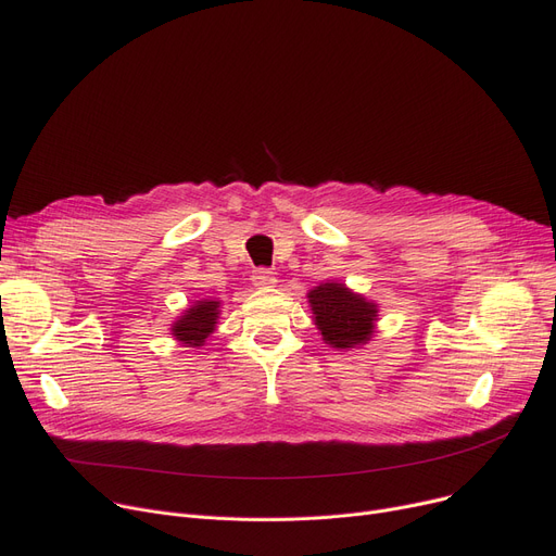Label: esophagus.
Masks as SVG:
<instances>
[{"instance_id": "1", "label": "esophagus", "mask_w": 556, "mask_h": 556, "mask_svg": "<svg viewBox=\"0 0 556 556\" xmlns=\"http://www.w3.org/2000/svg\"><path fill=\"white\" fill-rule=\"evenodd\" d=\"M252 283L254 286H270L275 283V273L270 268H254L252 270Z\"/></svg>"}]
</instances>
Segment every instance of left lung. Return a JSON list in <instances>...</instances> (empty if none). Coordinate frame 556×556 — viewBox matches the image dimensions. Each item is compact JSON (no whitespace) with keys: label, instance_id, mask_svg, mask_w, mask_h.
Listing matches in <instances>:
<instances>
[{"label":"left lung","instance_id":"8db88e82","mask_svg":"<svg viewBox=\"0 0 556 556\" xmlns=\"http://www.w3.org/2000/svg\"><path fill=\"white\" fill-rule=\"evenodd\" d=\"M315 325L327 344L346 349L369 340L374 333L376 306L365 298L349 293L344 283H323L308 293Z\"/></svg>","mask_w":556,"mask_h":556}]
</instances>
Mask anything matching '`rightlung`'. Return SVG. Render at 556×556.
Here are the masks:
<instances>
[{
    "label": "right lung",
    "mask_w": 556,
    "mask_h": 556,
    "mask_svg": "<svg viewBox=\"0 0 556 556\" xmlns=\"http://www.w3.org/2000/svg\"><path fill=\"white\" fill-rule=\"evenodd\" d=\"M216 317H218V302H198L193 308H189L178 323L173 325V336L182 340L187 346H200L207 338L214 327H216Z\"/></svg>",
    "instance_id": "right-lung-1"
}]
</instances>
